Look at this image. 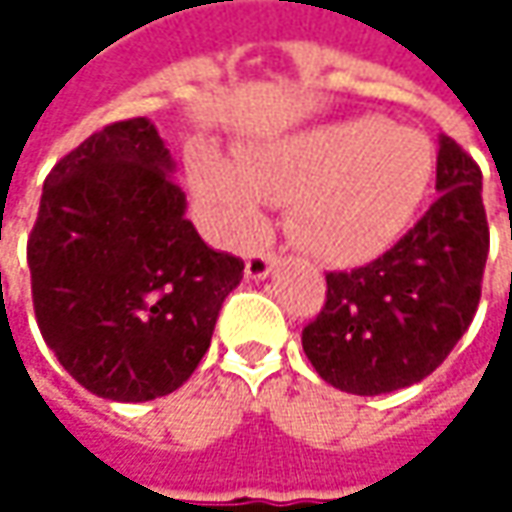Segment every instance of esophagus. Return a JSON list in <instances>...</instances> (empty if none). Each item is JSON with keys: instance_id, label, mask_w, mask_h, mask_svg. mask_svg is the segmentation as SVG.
<instances>
[{"instance_id": "obj_1", "label": "esophagus", "mask_w": 512, "mask_h": 512, "mask_svg": "<svg viewBox=\"0 0 512 512\" xmlns=\"http://www.w3.org/2000/svg\"><path fill=\"white\" fill-rule=\"evenodd\" d=\"M276 265V256L273 253H265V250H256V253H250L245 262V273L250 279H265L267 273L273 270Z\"/></svg>"}]
</instances>
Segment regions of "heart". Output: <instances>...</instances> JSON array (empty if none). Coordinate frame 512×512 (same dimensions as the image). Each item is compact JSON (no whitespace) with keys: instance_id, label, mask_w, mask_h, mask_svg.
<instances>
[{"instance_id":"heart-1","label":"heart","mask_w":512,"mask_h":512,"mask_svg":"<svg viewBox=\"0 0 512 512\" xmlns=\"http://www.w3.org/2000/svg\"><path fill=\"white\" fill-rule=\"evenodd\" d=\"M187 170L230 242L262 227L267 202H293L296 242L327 265H356L382 253L419 210L433 179V148L416 130L359 116L256 145L242 165L196 148Z\"/></svg>"}]
</instances>
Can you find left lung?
<instances>
[{
  "instance_id": "left-lung-1",
  "label": "left lung",
  "mask_w": 512,
  "mask_h": 512,
  "mask_svg": "<svg viewBox=\"0 0 512 512\" xmlns=\"http://www.w3.org/2000/svg\"><path fill=\"white\" fill-rule=\"evenodd\" d=\"M436 202L370 265L327 273V299L302 347L327 384L356 396L427 379L470 327L482 299L490 227L482 170L439 139Z\"/></svg>"
}]
</instances>
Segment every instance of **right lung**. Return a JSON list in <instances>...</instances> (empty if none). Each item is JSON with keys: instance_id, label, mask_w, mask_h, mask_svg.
Masks as SVG:
<instances>
[{"instance_id": "right-lung-1", "label": "right lung", "mask_w": 512, "mask_h": 512, "mask_svg": "<svg viewBox=\"0 0 512 512\" xmlns=\"http://www.w3.org/2000/svg\"><path fill=\"white\" fill-rule=\"evenodd\" d=\"M145 116L96 130L45 179L28 239L42 339L85 390L150 402L190 379L245 262L202 242Z\"/></svg>"}]
</instances>
